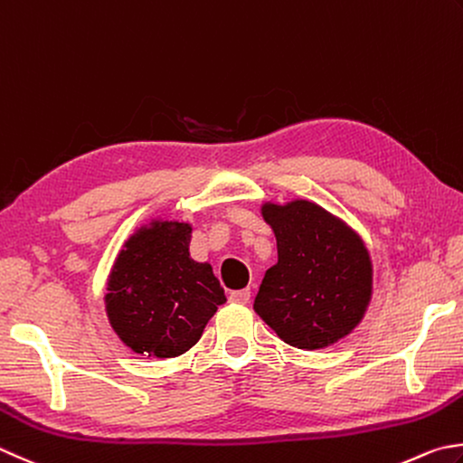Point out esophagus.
I'll list each match as a JSON object with an SVG mask.
<instances>
[{
  "label": "esophagus",
  "instance_id": "esophagus-1",
  "mask_svg": "<svg viewBox=\"0 0 463 463\" xmlns=\"http://www.w3.org/2000/svg\"><path fill=\"white\" fill-rule=\"evenodd\" d=\"M250 296H251V292L248 290V288H243V290H233L230 294V300L232 302H238V304H248L250 302Z\"/></svg>",
  "mask_w": 463,
  "mask_h": 463
}]
</instances>
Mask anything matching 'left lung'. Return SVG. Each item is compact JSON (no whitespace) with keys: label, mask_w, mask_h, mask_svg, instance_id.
<instances>
[{"label":"left lung","mask_w":463,"mask_h":463,"mask_svg":"<svg viewBox=\"0 0 463 463\" xmlns=\"http://www.w3.org/2000/svg\"><path fill=\"white\" fill-rule=\"evenodd\" d=\"M278 264L266 272L254 310L284 343L325 348L359 325L371 300L373 268L359 235L312 202L266 203Z\"/></svg>","instance_id":"obj_1"}]
</instances>
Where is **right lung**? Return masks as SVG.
I'll return each instance as SVG.
<instances>
[{
  "label": "right lung",
  "mask_w": 463,
  "mask_h": 463,
  "mask_svg": "<svg viewBox=\"0 0 463 463\" xmlns=\"http://www.w3.org/2000/svg\"><path fill=\"white\" fill-rule=\"evenodd\" d=\"M191 225L153 222L125 243L110 272L107 314L138 354L171 359L187 353L225 302L209 264L189 258Z\"/></svg>",
  "instance_id": "1"
}]
</instances>
